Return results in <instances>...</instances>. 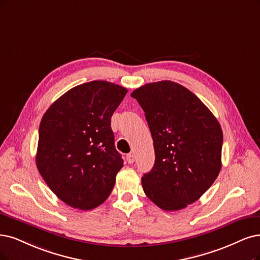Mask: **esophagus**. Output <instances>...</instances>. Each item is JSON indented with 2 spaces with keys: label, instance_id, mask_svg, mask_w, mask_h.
Returning <instances> with one entry per match:
<instances>
[{
  "label": "esophagus",
  "instance_id": "esophagus-1",
  "mask_svg": "<svg viewBox=\"0 0 260 260\" xmlns=\"http://www.w3.org/2000/svg\"><path fill=\"white\" fill-rule=\"evenodd\" d=\"M126 159L128 161V164H133V162L135 161V155H134L133 153H129V154L126 155Z\"/></svg>",
  "mask_w": 260,
  "mask_h": 260
}]
</instances>
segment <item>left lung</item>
Masks as SVG:
<instances>
[{"instance_id": "8db88e82", "label": "left lung", "mask_w": 260, "mask_h": 260, "mask_svg": "<svg viewBox=\"0 0 260 260\" xmlns=\"http://www.w3.org/2000/svg\"><path fill=\"white\" fill-rule=\"evenodd\" d=\"M131 96L145 111L155 152L154 166L141 179L143 190L162 210L184 209L222 168L220 125L194 93L174 81L147 83Z\"/></svg>"}]
</instances>
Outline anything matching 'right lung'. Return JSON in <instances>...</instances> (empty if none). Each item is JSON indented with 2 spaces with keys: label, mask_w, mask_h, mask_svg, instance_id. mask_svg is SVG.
I'll return each instance as SVG.
<instances>
[{
  "label": "right lung",
  "mask_w": 260,
  "mask_h": 260,
  "mask_svg": "<svg viewBox=\"0 0 260 260\" xmlns=\"http://www.w3.org/2000/svg\"><path fill=\"white\" fill-rule=\"evenodd\" d=\"M127 90L95 80L67 91L45 112L36 166L63 203L91 210L108 198L123 159L114 147L111 117Z\"/></svg>",
  "instance_id": "obj_1"
}]
</instances>
